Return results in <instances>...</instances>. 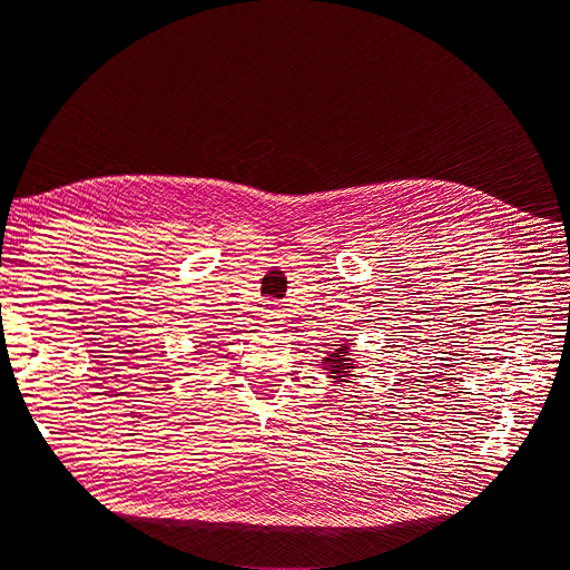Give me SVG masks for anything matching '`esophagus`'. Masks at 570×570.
I'll list each match as a JSON object with an SVG mask.
<instances>
[{
  "instance_id": "34e87169",
  "label": "esophagus",
  "mask_w": 570,
  "mask_h": 570,
  "mask_svg": "<svg viewBox=\"0 0 570 570\" xmlns=\"http://www.w3.org/2000/svg\"><path fill=\"white\" fill-rule=\"evenodd\" d=\"M264 325L268 327V331H275V327H281V312H266V316H264Z\"/></svg>"
}]
</instances>
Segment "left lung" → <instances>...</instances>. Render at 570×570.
Segmentation results:
<instances>
[{
  "label": "left lung",
  "mask_w": 570,
  "mask_h": 570,
  "mask_svg": "<svg viewBox=\"0 0 570 570\" xmlns=\"http://www.w3.org/2000/svg\"><path fill=\"white\" fill-rule=\"evenodd\" d=\"M352 340L342 337L337 344H331V352H327L323 358H318V366L323 368V375L327 377L331 385H344L354 377V371L358 366L356 352L352 350Z\"/></svg>",
  "instance_id": "8db88e82"
}]
</instances>
